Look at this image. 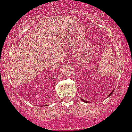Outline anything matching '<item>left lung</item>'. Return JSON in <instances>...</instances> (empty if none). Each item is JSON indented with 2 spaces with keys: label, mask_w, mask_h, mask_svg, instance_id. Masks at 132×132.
<instances>
[{
  "label": "left lung",
  "mask_w": 132,
  "mask_h": 132,
  "mask_svg": "<svg viewBox=\"0 0 132 132\" xmlns=\"http://www.w3.org/2000/svg\"><path fill=\"white\" fill-rule=\"evenodd\" d=\"M113 92H114V90H112V92H111L110 94H109V95H108V96H110L111 94H112V93H113ZM81 101H84V102L88 103H89V102H88V101H86V100H84V99H82V98H81Z\"/></svg>",
  "instance_id": "obj_1"
}]
</instances>
